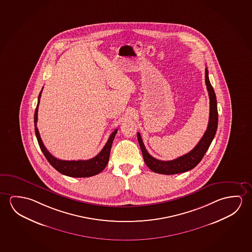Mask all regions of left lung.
I'll return each mask as SVG.
<instances>
[{
  "instance_id": "1",
  "label": "left lung",
  "mask_w": 252,
  "mask_h": 252,
  "mask_svg": "<svg viewBox=\"0 0 252 252\" xmlns=\"http://www.w3.org/2000/svg\"><path fill=\"white\" fill-rule=\"evenodd\" d=\"M205 82L207 90L209 92V119L208 127L201 140L194 147L193 150L186 155H182L177 159L173 160H159L155 159L147 151L144 146L140 132L137 133L138 142L140 144V149L143 155L144 161L147 167L153 172L161 174H175L184 173L187 171L193 169L201 161L203 156L208 151L210 144L216 135L218 125V112H217V103L216 93L209 79V71L206 68Z\"/></svg>"
}]
</instances>
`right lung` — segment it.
I'll use <instances>...</instances> for the list:
<instances>
[{"instance_id":"obj_1","label":"right lung","mask_w":252,"mask_h":252,"mask_svg":"<svg viewBox=\"0 0 252 252\" xmlns=\"http://www.w3.org/2000/svg\"><path fill=\"white\" fill-rule=\"evenodd\" d=\"M42 92H43V89L39 93L38 102H37V105H36L35 111V116H34V124H35V136H36V139L38 141L39 147L41 148L47 160L59 173L67 175V176H70V177H91L93 175L99 174L100 172L105 169V167H106V165L108 163L112 141L115 138L118 129H115L114 132H112V134L109 137L105 147H103L100 153L96 155L95 157H93V159H87V160H62V159H57L56 157L51 155L50 152L47 150L46 147H44L42 139L39 134L38 129L36 126L39 102H40Z\"/></svg>"}]
</instances>
